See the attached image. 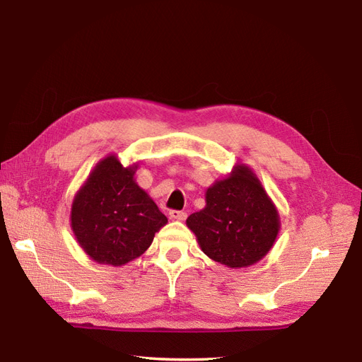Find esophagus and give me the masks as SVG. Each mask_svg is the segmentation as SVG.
I'll return each mask as SVG.
<instances>
[{
	"label": "esophagus",
	"mask_w": 362,
	"mask_h": 362,
	"mask_svg": "<svg viewBox=\"0 0 362 362\" xmlns=\"http://www.w3.org/2000/svg\"><path fill=\"white\" fill-rule=\"evenodd\" d=\"M169 216H170V219H176V221H184V219L187 218V214L182 210H170Z\"/></svg>",
	"instance_id": "34e87169"
}]
</instances>
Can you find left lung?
<instances>
[{"mask_svg": "<svg viewBox=\"0 0 362 362\" xmlns=\"http://www.w3.org/2000/svg\"><path fill=\"white\" fill-rule=\"evenodd\" d=\"M206 202L187 218V226L209 258L228 267H247L266 257L276 240L279 218L250 169L238 165L207 190Z\"/></svg>", "mask_w": 362, "mask_h": 362, "instance_id": "left-lung-1", "label": "left lung"}]
</instances>
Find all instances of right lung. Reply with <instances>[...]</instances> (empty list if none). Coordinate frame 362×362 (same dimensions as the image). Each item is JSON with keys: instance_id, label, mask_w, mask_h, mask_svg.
Here are the masks:
<instances>
[{"instance_id": "1", "label": "right lung", "mask_w": 362, "mask_h": 362, "mask_svg": "<svg viewBox=\"0 0 362 362\" xmlns=\"http://www.w3.org/2000/svg\"><path fill=\"white\" fill-rule=\"evenodd\" d=\"M115 156L98 163L72 206V228L92 259L122 266L143 255L167 218Z\"/></svg>"}]
</instances>
